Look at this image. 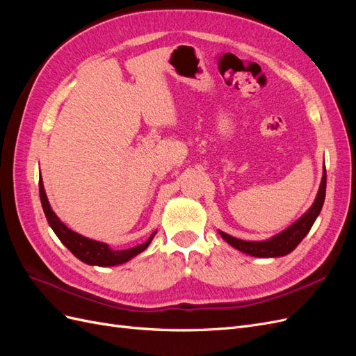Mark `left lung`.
Returning <instances> with one entry per match:
<instances>
[{
    "mask_svg": "<svg viewBox=\"0 0 356 356\" xmlns=\"http://www.w3.org/2000/svg\"><path fill=\"white\" fill-rule=\"evenodd\" d=\"M325 188H327V172L324 170L319 191L310 209L293 225H289V227L282 233L273 236L272 239L263 241V242H251V241L236 239L227 233L220 232L221 238L227 243H230L233 248H236V250H239L245 254H250L252 257L272 258V257L286 255L293 250H296V246L305 239V236L309 233L312 225H314L316 217L322 209V204H324V200H325Z\"/></svg>",
    "mask_w": 356,
    "mask_h": 356,
    "instance_id": "8db88e82",
    "label": "left lung"
}]
</instances>
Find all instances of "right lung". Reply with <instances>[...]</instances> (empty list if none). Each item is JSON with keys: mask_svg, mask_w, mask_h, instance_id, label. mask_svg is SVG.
I'll return each mask as SVG.
<instances>
[{"mask_svg": "<svg viewBox=\"0 0 356 356\" xmlns=\"http://www.w3.org/2000/svg\"><path fill=\"white\" fill-rule=\"evenodd\" d=\"M38 186H40V199H41V204H42V211H44V213H46V218L50 224V227L53 229V232L56 233L59 241L63 245H65L68 250L79 258V260H81L86 264L101 266V267L123 264V263L131 260V258H134L135 255H138L139 252H143L144 250H147V246L152 243L154 234L157 233V232H154L147 239V242H144L141 245L129 248V250L114 251L104 242H98V241H92L89 238H84V236L68 229L67 225L58 218V215L51 211L50 203H49L47 196H46V191H44V186H42L41 177H40V184Z\"/></svg>", "mask_w": 356, "mask_h": 356, "instance_id": "obj_1", "label": "right lung"}]
</instances>
